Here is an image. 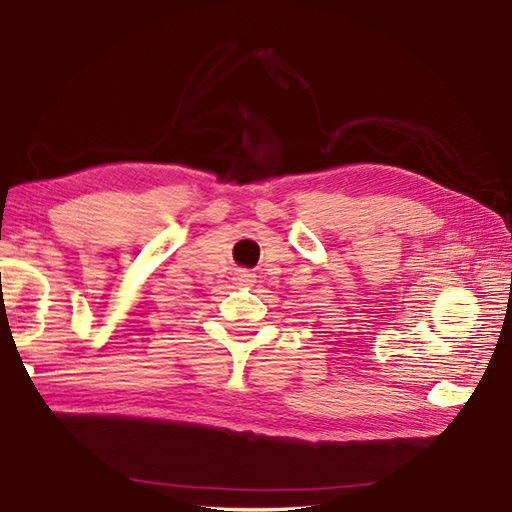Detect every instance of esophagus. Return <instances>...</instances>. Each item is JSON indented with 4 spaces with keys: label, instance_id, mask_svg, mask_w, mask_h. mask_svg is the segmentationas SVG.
<instances>
[{
    "label": "esophagus",
    "instance_id": "1",
    "mask_svg": "<svg viewBox=\"0 0 512 512\" xmlns=\"http://www.w3.org/2000/svg\"><path fill=\"white\" fill-rule=\"evenodd\" d=\"M234 284H239V286H245V289H249V286H254V282H256V276L254 273H249V271H245V269H239L234 273Z\"/></svg>",
    "mask_w": 512,
    "mask_h": 512
}]
</instances>
